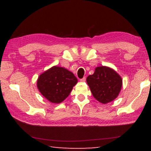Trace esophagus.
<instances>
[{"label":"esophagus","instance_id":"34e87169","mask_svg":"<svg viewBox=\"0 0 151 151\" xmlns=\"http://www.w3.org/2000/svg\"><path fill=\"white\" fill-rule=\"evenodd\" d=\"M81 82H85L86 81V78L85 77H83V78H81L80 80Z\"/></svg>","mask_w":151,"mask_h":151}]
</instances>
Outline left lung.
I'll list each match as a JSON object with an SVG mask.
<instances>
[{"label": "left lung", "instance_id": "8db88e82", "mask_svg": "<svg viewBox=\"0 0 151 151\" xmlns=\"http://www.w3.org/2000/svg\"><path fill=\"white\" fill-rule=\"evenodd\" d=\"M93 96L103 104L114 100L121 90L122 80L115 70L108 66H98L93 75L86 78Z\"/></svg>", "mask_w": 151, "mask_h": 151}]
</instances>
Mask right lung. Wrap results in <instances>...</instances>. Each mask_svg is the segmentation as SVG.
<instances>
[{
    "instance_id": "add662e5",
    "label": "right lung",
    "mask_w": 151,
    "mask_h": 151,
    "mask_svg": "<svg viewBox=\"0 0 151 151\" xmlns=\"http://www.w3.org/2000/svg\"><path fill=\"white\" fill-rule=\"evenodd\" d=\"M77 82L72 72L54 66L39 76L37 85L40 93L48 101L60 103L69 95Z\"/></svg>"
}]
</instances>
